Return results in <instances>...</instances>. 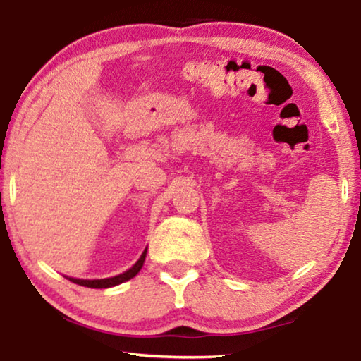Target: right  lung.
<instances>
[{
    "instance_id": "1",
    "label": "right lung",
    "mask_w": 361,
    "mask_h": 361,
    "mask_svg": "<svg viewBox=\"0 0 361 361\" xmlns=\"http://www.w3.org/2000/svg\"><path fill=\"white\" fill-rule=\"evenodd\" d=\"M146 253H147V248L142 251L141 258L136 261L135 264L131 266L130 269L125 271L123 274H118V276H113V278H106V279H77V278H68V281H72V283H75L78 286H85V288H93V289H103V288H113V286H118L121 283H125V281L135 278V276L140 273V269L142 268V263H145L146 259Z\"/></svg>"
}]
</instances>
